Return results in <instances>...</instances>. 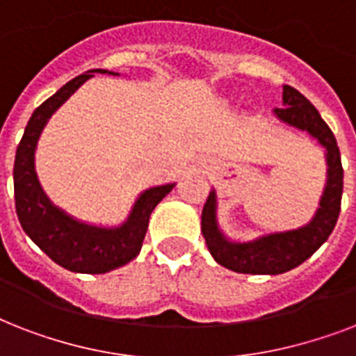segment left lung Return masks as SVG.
I'll use <instances>...</instances> for the list:
<instances>
[{
	"label": "left lung",
	"mask_w": 356,
	"mask_h": 356,
	"mask_svg": "<svg viewBox=\"0 0 356 356\" xmlns=\"http://www.w3.org/2000/svg\"><path fill=\"white\" fill-rule=\"evenodd\" d=\"M282 125L298 129L314 138L325 149V186L314 216L293 229L270 231L249 240H233L218 222V194L212 188L201 212V233L218 264L236 273L279 275L298 268L331 236L340 214L343 192V170L337 138L316 107L292 86H282V107L273 108Z\"/></svg>",
	"instance_id": "8db88e82"
}]
</instances>
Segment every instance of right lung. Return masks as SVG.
Masks as SVG:
<instances>
[{
	"label": "right lung",
	"instance_id": "obj_1",
	"mask_svg": "<svg viewBox=\"0 0 356 356\" xmlns=\"http://www.w3.org/2000/svg\"><path fill=\"white\" fill-rule=\"evenodd\" d=\"M94 74L120 75L102 68L88 70L47 97L25 125L24 136L16 149L13 173L16 214L22 229L53 262L75 273H107L136 259L151 212L175 186V183L156 184L140 192L127 218L118 225L81 222L47 197L35 168L40 134L53 114Z\"/></svg>",
	"mask_w": 356,
	"mask_h": 356
}]
</instances>
